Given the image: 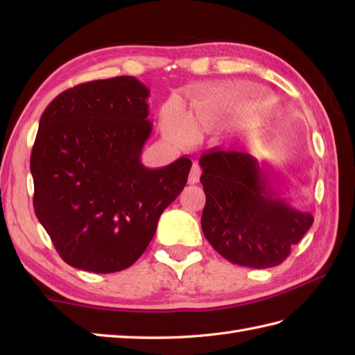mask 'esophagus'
Returning <instances> with one entry per match:
<instances>
[{"label": "esophagus", "instance_id": "34e87169", "mask_svg": "<svg viewBox=\"0 0 355 355\" xmlns=\"http://www.w3.org/2000/svg\"><path fill=\"white\" fill-rule=\"evenodd\" d=\"M200 177H201V171H200V166L198 164H193L191 173H189V183L195 184L200 182Z\"/></svg>", "mask_w": 355, "mask_h": 355}]
</instances>
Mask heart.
Wrapping results in <instances>:
<instances>
[{
  "instance_id": "obj_1",
  "label": "heart",
  "mask_w": 355,
  "mask_h": 355,
  "mask_svg": "<svg viewBox=\"0 0 355 355\" xmlns=\"http://www.w3.org/2000/svg\"><path fill=\"white\" fill-rule=\"evenodd\" d=\"M253 99L247 93L229 92L223 88H209L195 93L192 99V114L191 120L183 116H166L164 128L168 131L178 135L182 140L189 139L191 130L205 131L214 128L223 112L229 110L250 108Z\"/></svg>"
}]
</instances>
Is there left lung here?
<instances>
[{
    "label": "left lung",
    "mask_w": 355,
    "mask_h": 355,
    "mask_svg": "<svg viewBox=\"0 0 355 355\" xmlns=\"http://www.w3.org/2000/svg\"><path fill=\"white\" fill-rule=\"evenodd\" d=\"M206 193L201 229L223 258L236 266L282 263L310 230L311 214L293 207L266 164L238 150L214 148L200 158Z\"/></svg>",
    "instance_id": "left-lung-1"
}]
</instances>
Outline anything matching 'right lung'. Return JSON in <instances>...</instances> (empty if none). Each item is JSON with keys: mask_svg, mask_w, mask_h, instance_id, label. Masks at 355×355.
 <instances>
[{"mask_svg": "<svg viewBox=\"0 0 355 355\" xmlns=\"http://www.w3.org/2000/svg\"><path fill=\"white\" fill-rule=\"evenodd\" d=\"M148 97L139 79L117 76L65 89L42 112L30 157L33 207L74 268L131 267L187 183L189 158L160 169L140 160L153 131Z\"/></svg>", "mask_w": 355, "mask_h": 355, "instance_id": "add662e5", "label": "right lung"}]
</instances>
